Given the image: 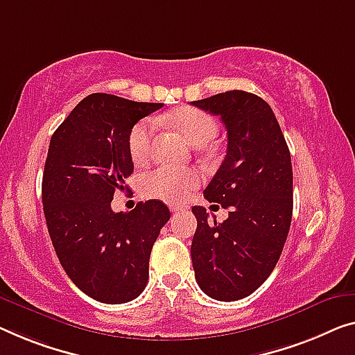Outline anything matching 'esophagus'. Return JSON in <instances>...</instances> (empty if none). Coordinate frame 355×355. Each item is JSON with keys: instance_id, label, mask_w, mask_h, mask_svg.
Returning a JSON list of instances; mask_svg holds the SVG:
<instances>
[{"instance_id": "esophagus-1", "label": "esophagus", "mask_w": 355, "mask_h": 355, "mask_svg": "<svg viewBox=\"0 0 355 355\" xmlns=\"http://www.w3.org/2000/svg\"><path fill=\"white\" fill-rule=\"evenodd\" d=\"M188 207L187 205H180V204H172L171 205V210L173 211V214H178V211H183V210H187Z\"/></svg>"}]
</instances>
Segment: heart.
I'll return each instance as SVG.
<instances>
[{
    "instance_id": "obj_1",
    "label": "heart",
    "mask_w": 355,
    "mask_h": 355,
    "mask_svg": "<svg viewBox=\"0 0 355 355\" xmlns=\"http://www.w3.org/2000/svg\"><path fill=\"white\" fill-rule=\"evenodd\" d=\"M171 121L180 134L193 145L207 144L218 130V125L210 114L196 108L177 110L171 114ZM151 137V121H140L132 127L129 134V153L135 164H141L148 157ZM199 182L200 173L196 168L157 167L141 175L140 187L148 198L178 202L187 199Z\"/></svg>"
}]
</instances>
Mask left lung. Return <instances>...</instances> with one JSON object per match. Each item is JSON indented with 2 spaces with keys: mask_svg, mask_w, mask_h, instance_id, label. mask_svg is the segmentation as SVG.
Here are the masks:
<instances>
[{
  "mask_svg": "<svg viewBox=\"0 0 355 355\" xmlns=\"http://www.w3.org/2000/svg\"><path fill=\"white\" fill-rule=\"evenodd\" d=\"M220 116L226 156L204 196L230 210L223 223L194 205L191 260L200 290L218 301L245 298L276 268L293 211L287 141L269 105L255 94L228 91L191 102Z\"/></svg>",
  "mask_w": 355,
  "mask_h": 355,
  "instance_id": "8db88e82",
  "label": "left lung"
}]
</instances>
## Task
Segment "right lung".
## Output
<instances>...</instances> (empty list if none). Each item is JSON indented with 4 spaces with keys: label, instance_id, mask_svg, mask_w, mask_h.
Wrapping results in <instances>:
<instances>
[{
    "label": "right lung",
    "instance_id": "add662e5",
    "mask_svg": "<svg viewBox=\"0 0 355 355\" xmlns=\"http://www.w3.org/2000/svg\"><path fill=\"white\" fill-rule=\"evenodd\" d=\"M162 103L92 94L51 137L42 207L62 268L79 290L107 304L135 300L148 282L155 241L171 218L161 200L114 214V191L134 172L129 134Z\"/></svg>",
    "mask_w": 355,
    "mask_h": 355
}]
</instances>
